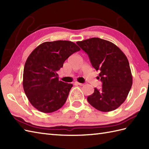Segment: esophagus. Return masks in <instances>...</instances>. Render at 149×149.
Masks as SVG:
<instances>
[{"label": "esophagus", "mask_w": 149, "mask_h": 149, "mask_svg": "<svg viewBox=\"0 0 149 149\" xmlns=\"http://www.w3.org/2000/svg\"><path fill=\"white\" fill-rule=\"evenodd\" d=\"M75 84H76V85H80V86H83V83H79V82H75Z\"/></svg>", "instance_id": "34e87169"}]
</instances>
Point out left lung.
Wrapping results in <instances>:
<instances>
[{
	"instance_id": "8db88e82",
	"label": "left lung",
	"mask_w": 149,
	"mask_h": 149,
	"mask_svg": "<svg viewBox=\"0 0 149 149\" xmlns=\"http://www.w3.org/2000/svg\"><path fill=\"white\" fill-rule=\"evenodd\" d=\"M77 45L89 57L93 67L99 70L102 83L100 90L87 97L90 105L103 112L115 110L123 103L132 84L128 59L115 44L99 38H92Z\"/></svg>"
}]
</instances>
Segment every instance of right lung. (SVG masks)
I'll use <instances>...</instances> for the list:
<instances>
[{
    "instance_id": "add662e5",
    "label": "right lung",
    "mask_w": 149,
    "mask_h": 149,
    "mask_svg": "<svg viewBox=\"0 0 149 149\" xmlns=\"http://www.w3.org/2000/svg\"><path fill=\"white\" fill-rule=\"evenodd\" d=\"M79 50L74 42L58 40L40 44L31 53L24 65L23 87L36 109L48 113L64 105L73 85L59 81L57 72L70 56Z\"/></svg>"
}]
</instances>
